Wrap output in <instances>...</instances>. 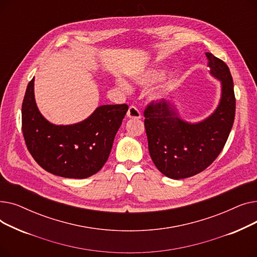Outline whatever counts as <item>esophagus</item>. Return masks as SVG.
I'll use <instances>...</instances> for the list:
<instances>
[{
    "label": "esophagus",
    "mask_w": 257,
    "mask_h": 257,
    "mask_svg": "<svg viewBox=\"0 0 257 257\" xmlns=\"http://www.w3.org/2000/svg\"><path fill=\"white\" fill-rule=\"evenodd\" d=\"M127 116L130 117V118H141L142 117L140 110L138 109L137 107H134V106H130L129 107V109L127 111Z\"/></svg>",
    "instance_id": "1"
}]
</instances>
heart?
<instances>
[{
	"label": "heart",
	"instance_id": "1",
	"mask_svg": "<svg viewBox=\"0 0 257 257\" xmlns=\"http://www.w3.org/2000/svg\"><path fill=\"white\" fill-rule=\"evenodd\" d=\"M165 74H166V71L164 69H160V67H151V69H147L145 71L140 72L137 75H134L132 77V81L140 86H149L155 83L159 79L163 78ZM116 85L118 86V88H120L124 91L130 90L129 84L123 79H117ZM149 96L152 101H159L165 96V91L161 88H155L150 91Z\"/></svg>",
	"mask_w": 257,
	"mask_h": 257
}]
</instances>
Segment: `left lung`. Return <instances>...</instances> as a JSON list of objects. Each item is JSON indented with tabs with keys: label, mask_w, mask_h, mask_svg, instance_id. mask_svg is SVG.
<instances>
[{
	"label": "left lung",
	"mask_w": 257,
	"mask_h": 257,
	"mask_svg": "<svg viewBox=\"0 0 257 257\" xmlns=\"http://www.w3.org/2000/svg\"><path fill=\"white\" fill-rule=\"evenodd\" d=\"M209 74L221 82L214 111L197 123L179 115L176 105L161 100L144 112L149 153L156 168L172 179H183L205 170L223 150L235 115L233 80L224 61L206 53Z\"/></svg>",
	"instance_id": "left-lung-1"
}]
</instances>
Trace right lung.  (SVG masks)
<instances>
[{
    "mask_svg": "<svg viewBox=\"0 0 257 257\" xmlns=\"http://www.w3.org/2000/svg\"><path fill=\"white\" fill-rule=\"evenodd\" d=\"M127 110L126 104L102 105L79 123L52 124L37 108L33 77L22 105L24 139L32 157L47 172L64 178H87L105 165Z\"/></svg>",
    "mask_w": 257,
    "mask_h": 257,
    "instance_id": "right-lung-1",
    "label": "right lung"
}]
</instances>
